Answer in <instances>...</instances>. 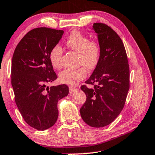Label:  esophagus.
Masks as SVG:
<instances>
[{
	"label": "esophagus",
	"instance_id": "1",
	"mask_svg": "<svg viewBox=\"0 0 155 155\" xmlns=\"http://www.w3.org/2000/svg\"><path fill=\"white\" fill-rule=\"evenodd\" d=\"M76 90H77V89H76V88H73V87H71V86H69V93H74Z\"/></svg>",
	"mask_w": 155,
	"mask_h": 155
}]
</instances>
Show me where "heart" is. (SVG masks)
I'll list each match as a JSON object with an SVG mask.
<instances>
[{
	"instance_id": "heart-1",
	"label": "heart",
	"mask_w": 155,
	"mask_h": 155,
	"mask_svg": "<svg viewBox=\"0 0 155 155\" xmlns=\"http://www.w3.org/2000/svg\"><path fill=\"white\" fill-rule=\"evenodd\" d=\"M66 45L79 53V64L84 65L88 69H93L96 67L101 55V48L98 42L89 41L88 37L77 31H74L67 39ZM62 55V49L60 45H55L52 48L49 53V60L54 68L59 69L61 67ZM84 68L64 69L60 73L59 79L63 84H77L86 77L87 71Z\"/></svg>"
}]
</instances>
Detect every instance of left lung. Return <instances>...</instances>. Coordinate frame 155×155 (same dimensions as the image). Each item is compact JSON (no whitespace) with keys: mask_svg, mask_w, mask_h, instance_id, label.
<instances>
[{"mask_svg":"<svg viewBox=\"0 0 155 155\" xmlns=\"http://www.w3.org/2000/svg\"><path fill=\"white\" fill-rule=\"evenodd\" d=\"M101 48L98 64L86 84L82 86L86 101L80 109L81 117L92 127H104L120 114L129 89V67L124 43L116 32L107 25L94 23Z\"/></svg>","mask_w":155,"mask_h":155,"instance_id":"8db88e82","label":"left lung"}]
</instances>
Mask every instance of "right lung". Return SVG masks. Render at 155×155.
<instances>
[{"label": "right lung", "instance_id": "obj_1", "mask_svg": "<svg viewBox=\"0 0 155 155\" xmlns=\"http://www.w3.org/2000/svg\"><path fill=\"white\" fill-rule=\"evenodd\" d=\"M63 34L62 30L45 27L32 29L19 41L12 56L11 83L15 102L25 121L39 130L55 124L58 100L69 93L65 84L46 86L57 78L49 53Z\"/></svg>", "mask_w": 155, "mask_h": 155}]
</instances>
